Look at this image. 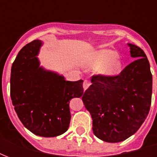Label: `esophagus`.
Segmentation results:
<instances>
[{"label": "esophagus", "instance_id": "esophagus-1", "mask_svg": "<svg viewBox=\"0 0 157 157\" xmlns=\"http://www.w3.org/2000/svg\"><path fill=\"white\" fill-rule=\"evenodd\" d=\"M90 85H91V83L89 82V81H87V80H85V81L83 82V88H84V90L88 88L89 86H90Z\"/></svg>", "mask_w": 157, "mask_h": 157}]
</instances>
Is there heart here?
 <instances>
[{"mask_svg": "<svg viewBox=\"0 0 157 157\" xmlns=\"http://www.w3.org/2000/svg\"><path fill=\"white\" fill-rule=\"evenodd\" d=\"M117 56H118L117 53L113 50H102V51L98 52L93 56L91 63L96 67H100V66L105 65L112 62ZM120 67H121V64L119 62H113L112 64H110L107 68L104 69L102 72L109 75L115 74L119 71Z\"/></svg>", "mask_w": 157, "mask_h": 157, "instance_id": "obj_1", "label": "heart"}]
</instances>
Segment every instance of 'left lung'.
Segmentation results:
<instances>
[{"instance_id":"left-lung-1","label":"left lung","mask_w":157,"mask_h":157,"mask_svg":"<svg viewBox=\"0 0 157 157\" xmlns=\"http://www.w3.org/2000/svg\"><path fill=\"white\" fill-rule=\"evenodd\" d=\"M137 58L118 75L98 74L82 96L92 118V130L103 141L120 142L138 130L151 104L152 75L145 52L128 44Z\"/></svg>"}]
</instances>
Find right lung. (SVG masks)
I'll list each match as a JSON object with an SVG mask.
<instances>
[{"label":"right lung","mask_w":157,"mask_h":157,"mask_svg":"<svg viewBox=\"0 0 157 157\" xmlns=\"http://www.w3.org/2000/svg\"><path fill=\"white\" fill-rule=\"evenodd\" d=\"M41 44L33 40L19 51L12 66L10 92L22 124L37 135L55 137L68 129L69 102L83 95V81H65L39 67L36 56Z\"/></svg>","instance_id":"right-lung-1"}]
</instances>
